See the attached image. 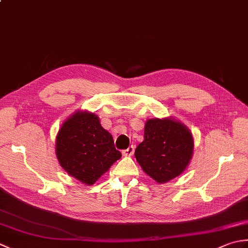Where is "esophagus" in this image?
Returning <instances> with one entry per match:
<instances>
[{
	"label": "esophagus",
	"mask_w": 248,
	"mask_h": 248,
	"mask_svg": "<svg viewBox=\"0 0 248 248\" xmlns=\"http://www.w3.org/2000/svg\"><path fill=\"white\" fill-rule=\"evenodd\" d=\"M134 150H135V147L133 145H131L128 149H124L123 150V155L124 156H130V155H133L134 154Z\"/></svg>",
	"instance_id": "34e87169"
}]
</instances>
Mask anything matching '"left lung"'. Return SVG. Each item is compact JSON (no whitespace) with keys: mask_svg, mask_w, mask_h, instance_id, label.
Returning <instances> with one entry per match:
<instances>
[{"mask_svg":"<svg viewBox=\"0 0 248 248\" xmlns=\"http://www.w3.org/2000/svg\"><path fill=\"white\" fill-rule=\"evenodd\" d=\"M144 133L134 155L147 175L163 183L182 173L194 149L192 134L186 125L171 119H149Z\"/></svg>","mask_w":248,"mask_h":248,"instance_id":"1","label":"left lung"}]
</instances>
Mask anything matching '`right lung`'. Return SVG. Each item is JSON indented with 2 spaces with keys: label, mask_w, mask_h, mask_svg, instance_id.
Instances as JSON below:
<instances>
[{
  "label": "right lung",
  "mask_w": 248,
  "mask_h": 248,
  "mask_svg": "<svg viewBox=\"0 0 248 248\" xmlns=\"http://www.w3.org/2000/svg\"><path fill=\"white\" fill-rule=\"evenodd\" d=\"M56 155L62 167L92 186L121 157L114 140L93 113H76L66 120L56 138Z\"/></svg>",
  "instance_id": "1"
}]
</instances>
